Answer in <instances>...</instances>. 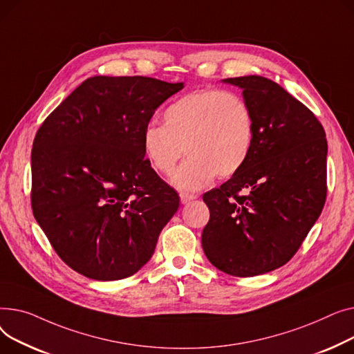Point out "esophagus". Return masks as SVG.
Returning <instances> with one entry per match:
<instances>
[{"instance_id":"1","label":"esophagus","mask_w":354,"mask_h":354,"mask_svg":"<svg viewBox=\"0 0 354 354\" xmlns=\"http://www.w3.org/2000/svg\"><path fill=\"white\" fill-rule=\"evenodd\" d=\"M196 198H197V196H194V194H189V193H181L180 194L181 204H187V203H190L192 200H196Z\"/></svg>"}]
</instances>
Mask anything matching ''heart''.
Here are the masks:
<instances>
[{
  "instance_id": "heart-1",
  "label": "heart",
  "mask_w": 354,
  "mask_h": 354,
  "mask_svg": "<svg viewBox=\"0 0 354 354\" xmlns=\"http://www.w3.org/2000/svg\"><path fill=\"white\" fill-rule=\"evenodd\" d=\"M256 136L254 114L239 94L224 90L189 93L162 113V124H149L141 136L142 153L151 169L170 174L189 154L171 177L178 190H200L216 176L237 174L253 150Z\"/></svg>"
}]
</instances>
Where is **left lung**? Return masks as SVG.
Segmentation results:
<instances>
[{
	"label": "left lung",
	"mask_w": 354,
	"mask_h": 354,
	"mask_svg": "<svg viewBox=\"0 0 354 354\" xmlns=\"http://www.w3.org/2000/svg\"><path fill=\"white\" fill-rule=\"evenodd\" d=\"M243 90L254 114L250 157L203 196L210 210L201 244L209 261L236 277L272 272L292 259L326 201V133L316 115L261 75L221 80Z\"/></svg>",
	"instance_id": "left-lung-1"
}]
</instances>
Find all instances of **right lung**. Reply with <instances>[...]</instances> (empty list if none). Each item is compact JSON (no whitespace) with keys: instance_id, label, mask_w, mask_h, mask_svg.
Instances as JSON below:
<instances>
[{"instance_id":"1","label":"right lung","mask_w":354,"mask_h":354,"mask_svg":"<svg viewBox=\"0 0 354 354\" xmlns=\"http://www.w3.org/2000/svg\"><path fill=\"white\" fill-rule=\"evenodd\" d=\"M184 82L94 75L39 127L31 153L32 213L77 273L111 281L153 253L178 194L144 158L141 136Z\"/></svg>"}]
</instances>
